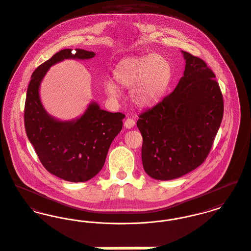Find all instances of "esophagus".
I'll return each mask as SVG.
<instances>
[{
  "mask_svg": "<svg viewBox=\"0 0 251 251\" xmlns=\"http://www.w3.org/2000/svg\"><path fill=\"white\" fill-rule=\"evenodd\" d=\"M134 126H135V121H134L133 119L127 118V119L125 121V127H126V128L130 129V128H133Z\"/></svg>",
  "mask_w": 251,
  "mask_h": 251,
  "instance_id": "esophagus-1",
  "label": "esophagus"
}]
</instances>
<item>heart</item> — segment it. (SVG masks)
I'll list each match as a JSON object with an SVG mask.
<instances>
[{
	"mask_svg": "<svg viewBox=\"0 0 251 251\" xmlns=\"http://www.w3.org/2000/svg\"><path fill=\"white\" fill-rule=\"evenodd\" d=\"M113 78L122 87L129 88V97L141 108L151 107L164 98L172 79V67L164 56L149 54L125 58L113 70ZM111 98H118L120 91L112 83L105 84Z\"/></svg>",
	"mask_w": 251,
	"mask_h": 251,
	"instance_id": "heart-1",
	"label": "heart"
}]
</instances>
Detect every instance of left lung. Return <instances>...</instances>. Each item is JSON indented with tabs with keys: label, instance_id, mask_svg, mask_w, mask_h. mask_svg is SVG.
<instances>
[{
	"label": "left lung",
	"instance_id": "obj_1",
	"mask_svg": "<svg viewBox=\"0 0 251 251\" xmlns=\"http://www.w3.org/2000/svg\"><path fill=\"white\" fill-rule=\"evenodd\" d=\"M184 76L175 89L140 115L142 162L151 178L168 181L201 166L222 123L224 100L215 74L198 57L182 50Z\"/></svg>",
	"mask_w": 251,
	"mask_h": 251
}]
</instances>
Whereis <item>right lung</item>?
Segmentation results:
<instances>
[{
    "mask_svg": "<svg viewBox=\"0 0 251 251\" xmlns=\"http://www.w3.org/2000/svg\"><path fill=\"white\" fill-rule=\"evenodd\" d=\"M63 50L37 67L27 87L25 126L41 163L51 174L73 183L86 182L103 167L109 147L123 127L125 114L103 110L91 101L76 119L62 121L46 110L40 86L52 66L67 59L88 60L93 51Z\"/></svg>",
    "mask_w": 251,
    "mask_h": 251,
    "instance_id": "add662e5",
    "label": "right lung"
}]
</instances>
